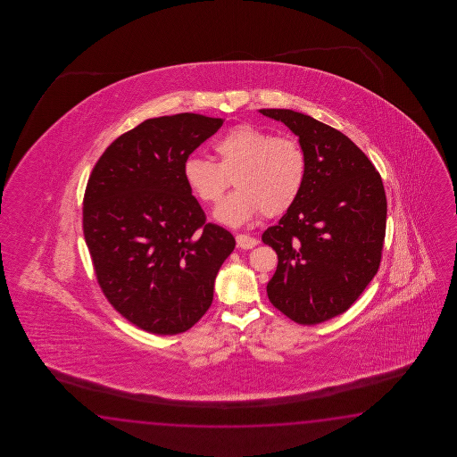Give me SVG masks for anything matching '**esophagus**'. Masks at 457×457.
Returning <instances> with one entry per match:
<instances>
[{"label": "esophagus", "mask_w": 457, "mask_h": 457, "mask_svg": "<svg viewBox=\"0 0 457 457\" xmlns=\"http://www.w3.org/2000/svg\"><path fill=\"white\" fill-rule=\"evenodd\" d=\"M235 238H237V245L243 250H252L258 245L256 238H253L250 235H245V233H238Z\"/></svg>", "instance_id": "1"}]
</instances>
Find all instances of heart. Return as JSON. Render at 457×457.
<instances>
[{
    "mask_svg": "<svg viewBox=\"0 0 457 457\" xmlns=\"http://www.w3.org/2000/svg\"><path fill=\"white\" fill-rule=\"evenodd\" d=\"M217 163L201 155L183 162L187 189L205 204L217 203L230 185L237 191L215 207L220 224L238 227L256 215L284 214L301 195L307 179V154L297 137L272 136L254 124L230 127L214 140Z\"/></svg>",
    "mask_w": 457,
    "mask_h": 457,
    "instance_id": "heart-1",
    "label": "heart"
}]
</instances>
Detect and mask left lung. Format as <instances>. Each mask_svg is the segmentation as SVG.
I'll use <instances>...</instances> for the list:
<instances>
[{
  "label": "left lung",
  "instance_id": "obj_1",
  "mask_svg": "<svg viewBox=\"0 0 457 457\" xmlns=\"http://www.w3.org/2000/svg\"><path fill=\"white\" fill-rule=\"evenodd\" d=\"M299 137L307 154L301 195L262 233L278 254L266 291L301 325L348 311L379 270L387 201L370 158L340 130L292 109H260Z\"/></svg>",
  "mask_w": 457,
  "mask_h": 457
}]
</instances>
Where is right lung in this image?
<instances>
[{"label": "right lung", "instance_id": "add662e5", "mask_svg": "<svg viewBox=\"0 0 457 457\" xmlns=\"http://www.w3.org/2000/svg\"><path fill=\"white\" fill-rule=\"evenodd\" d=\"M193 112L154 117L117 137L87 179L83 233L97 282L124 319L155 335L201 320L235 248L205 222L183 179V162L222 127Z\"/></svg>", "mask_w": 457, "mask_h": 457}]
</instances>
